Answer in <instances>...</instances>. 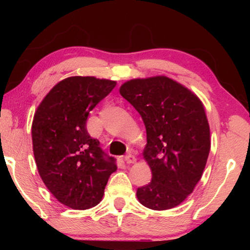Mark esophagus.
I'll return each mask as SVG.
<instances>
[{"label": "esophagus", "mask_w": 250, "mask_h": 250, "mask_svg": "<svg viewBox=\"0 0 250 250\" xmlns=\"http://www.w3.org/2000/svg\"><path fill=\"white\" fill-rule=\"evenodd\" d=\"M125 161L128 164H131V163H134L135 161H137V159H135V156L132 155V154H126L125 156Z\"/></svg>", "instance_id": "esophagus-1"}]
</instances>
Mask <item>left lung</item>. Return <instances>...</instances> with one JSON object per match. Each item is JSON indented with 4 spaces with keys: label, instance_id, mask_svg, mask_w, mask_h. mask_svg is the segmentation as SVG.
Wrapping results in <instances>:
<instances>
[{
    "label": "left lung",
    "instance_id": "obj_1",
    "mask_svg": "<svg viewBox=\"0 0 250 250\" xmlns=\"http://www.w3.org/2000/svg\"><path fill=\"white\" fill-rule=\"evenodd\" d=\"M120 95L140 113L146 130L143 156L152 180L137 189L139 202L154 210L180 205L201 180L208 158L204 105L191 90L164 76L129 80Z\"/></svg>",
    "mask_w": 250,
    "mask_h": 250
}]
</instances>
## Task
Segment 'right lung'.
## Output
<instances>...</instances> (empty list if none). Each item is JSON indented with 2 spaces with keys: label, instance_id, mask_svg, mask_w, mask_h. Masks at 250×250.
<instances>
[{
  "label": "right lung",
  "instance_id": "right-lung-1",
  "mask_svg": "<svg viewBox=\"0 0 250 250\" xmlns=\"http://www.w3.org/2000/svg\"><path fill=\"white\" fill-rule=\"evenodd\" d=\"M116 82L95 77L66 78L50 90L37 108L32 125L33 151L46 188L74 209L96 206L104 196L116 159L87 131L89 112Z\"/></svg>",
  "mask_w": 250,
  "mask_h": 250
}]
</instances>
